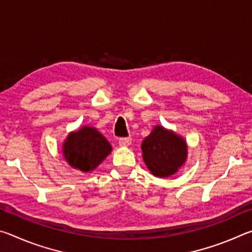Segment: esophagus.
I'll return each instance as SVG.
<instances>
[{
  "mask_svg": "<svg viewBox=\"0 0 252 252\" xmlns=\"http://www.w3.org/2000/svg\"><path fill=\"white\" fill-rule=\"evenodd\" d=\"M131 144V138H122L119 140V146L120 147H129Z\"/></svg>",
  "mask_w": 252,
  "mask_h": 252,
  "instance_id": "34e87169",
  "label": "esophagus"
}]
</instances>
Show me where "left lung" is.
<instances>
[{
    "label": "left lung",
    "instance_id": "obj_1",
    "mask_svg": "<svg viewBox=\"0 0 252 252\" xmlns=\"http://www.w3.org/2000/svg\"><path fill=\"white\" fill-rule=\"evenodd\" d=\"M142 158L153 176L168 178L178 172L188 158V144L177 132L155 126L141 144Z\"/></svg>",
    "mask_w": 252,
    "mask_h": 252
}]
</instances>
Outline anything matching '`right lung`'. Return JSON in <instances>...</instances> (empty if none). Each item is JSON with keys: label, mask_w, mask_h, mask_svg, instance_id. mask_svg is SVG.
<instances>
[{"label": "right lung", "mask_w": 252, "mask_h": 252, "mask_svg": "<svg viewBox=\"0 0 252 252\" xmlns=\"http://www.w3.org/2000/svg\"><path fill=\"white\" fill-rule=\"evenodd\" d=\"M112 147L94 126H83L71 131L62 144V156L71 168L83 173L95 170L108 157Z\"/></svg>", "instance_id": "1"}]
</instances>
